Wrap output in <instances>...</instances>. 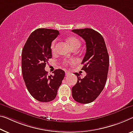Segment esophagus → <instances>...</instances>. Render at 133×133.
<instances>
[{
	"label": "esophagus",
	"instance_id": "esophagus-1",
	"mask_svg": "<svg viewBox=\"0 0 133 133\" xmlns=\"http://www.w3.org/2000/svg\"><path fill=\"white\" fill-rule=\"evenodd\" d=\"M65 74H66V76H68V75H70L71 73L70 72H65Z\"/></svg>",
	"mask_w": 133,
	"mask_h": 133
}]
</instances>
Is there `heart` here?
<instances>
[{
    "label": "heart",
    "mask_w": 133,
    "mask_h": 133,
    "mask_svg": "<svg viewBox=\"0 0 133 133\" xmlns=\"http://www.w3.org/2000/svg\"><path fill=\"white\" fill-rule=\"evenodd\" d=\"M67 42H68V44H69L72 49H74L75 48H79L81 45V42L79 40L78 38H77V37L74 36H71L69 37L68 38H67ZM56 40H54L53 42H52L50 45V48L51 50L53 52H54L55 51V49H56ZM69 64L68 61H65L64 62V64L65 65H67Z\"/></svg>",
    "instance_id": "heart-1"
}]
</instances>
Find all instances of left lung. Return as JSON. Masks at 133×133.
<instances>
[{"mask_svg":"<svg viewBox=\"0 0 133 133\" xmlns=\"http://www.w3.org/2000/svg\"><path fill=\"white\" fill-rule=\"evenodd\" d=\"M72 31L81 37L85 42L86 52L81 64L82 70L87 74L81 78L78 73L77 82L72 88V96L80 103H89L96 99L107 82L109 58L103 37L91 28L75 29Z\"/></svg>","mask_w":133,"mask_h":133,"instance_id":"1","label":"left lung"}]
</instances>
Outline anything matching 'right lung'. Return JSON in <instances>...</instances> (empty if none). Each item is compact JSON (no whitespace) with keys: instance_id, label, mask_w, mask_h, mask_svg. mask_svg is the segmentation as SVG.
Segmentation results:
<instances>
[{"instance_id":"obj_1","label":"right lung","mask_w":133,"mask_h":133,"mask_svg":"<svg viewBox=\"0 0 133 133\" xmlns=\"http://www.w3.org/2000/svg\"><path fill=\"white\" fill-rule=\"evenodd\" d=\"M59 34L56 30L38 28L30 34L22 52V76L28 91L37 101L48 102L54 100L65 77L62 69L48 75L46 62L52 58L50 45Z\"/></svg>"}]
</instances>
